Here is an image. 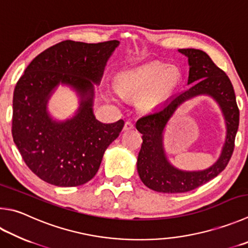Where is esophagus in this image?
Returning a JSON list of instances; mask_svg holds the SVG:
<instances>
[{"mask_svg":"<svg viewBox=\"0 0 248 248\" xmlns=\"http://www.w3.org/2000/svg\"><path fill=\"white\" fill-rule=\"evenodd\" d=\"M132 129H134V124L132 123V121H127V123L124 124V131H129V130H132Z\"/></svg>","mask_w":248,"mask_h":248,"instance_id":"esophagus-1","label":"esophagus"}]
</instances>
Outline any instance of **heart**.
Here are the masks:
<instances>
[{"label": "heart", "instance_id": "1", "mask_svg": "<svg viewBox=\"0 0 248 248\" xmlns=\"http://www.w3.org/2000/svg\"><path fill=\"white\" fill-rule=\"evenodd\" d=\"M181 79V71L175 66L151 62L119 75L115 80V88L124 97L140 95V108L150 109L167 100Z\"/></svg>", "mask_w": 248, "mask_h": 248}]
</instances>
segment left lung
Instances as JSON below:
<instances>
[{"label":"left lung","instance_id":"1","mask_svg":"<svg viewBox=\"0 0 248 248\" xmlns=\"http://www.w3.org/2000/svg\"><path fill=\"white\" fill-rule=\"evenodd\" d=\"M188 58L186 91L178 94L164 106L137 121L136 127L142 136V146L138 157V172L142 182L152 190L161 193H184L194 190L217 177L227 167L234 151V141L240 123V110L230 79L216 66L205 52L195 48L179 49ZM210 95L222 108L227 124V138L219 159L208 170L183 171L171 165L165 157L162 133L175 109L183 101L197 95Z\"/></svg>","mask_w":248,"mask_h":248}]
</instances>
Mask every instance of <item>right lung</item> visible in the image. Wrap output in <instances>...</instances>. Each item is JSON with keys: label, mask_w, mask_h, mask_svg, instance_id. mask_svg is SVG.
<instances>
[{"label": "right lung", "mask_w": 248, "mask_h": 248, "mask_svg": "<svg viewBox=\"0 0 248 248\" xmlns=\"http://www.w3.org/2000/svg\"><path fill=\"white\" fill-rule=\"evenodd\" d=\"M119 41L84 43L66 40L34 58L16 83L13 96V140L22 159L40 179L56 186H78L96 174L103 155L119 137L120 119L103 124L93 114V83L98 84ZM60 83L81 100L74 119L55 122L46 111Z\"/></svg>", "instance_id": "1"}]
</instances>
